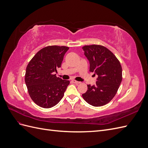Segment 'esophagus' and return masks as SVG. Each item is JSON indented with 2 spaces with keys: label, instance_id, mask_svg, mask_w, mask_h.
Wrapping results in <instances>:
<instances>
[{
  "label": "esophagus",
  "instance_id": "34e87169",
  "mask_svg": "<svg viewBox=\"0 0 148 148\" xmlns=\"http://www.w3.org/2000/svg\"><path fill=\"white\" fill-rule=\"evenodd\" d=\"M72 82H73V83H75V84H79L80 83H81V82H77V81H75V80H73V81H72Z\"/></svg>",
  "mask_w": 148,
  "mask_h": 148
}]
</instances>
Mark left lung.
<instances>
[{
    "label": "left lung",
    "instance_id": "obj_1",
    "mask_svg": "<svg viewBox=\"0 0 148 148\" xmlns=\"http://www.w3.org/2000/svg\"><path fill=\"white\" fill-rule=\"evenodd\" d=\"M82 49L89 61V71L98 75L96 84H88V90L82 96L92 106H104L118 91L122 80V66L114 53L104 46L92 44Z\"/></svg>",
    "mask_w": 148,
    "mask_h": 148
}]
</instances>
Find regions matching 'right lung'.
<instances>
[{
	"instance_id": "obj_1",
	"label": "right lung",
	"mask_w": 148,
	"mask_h": 148,
	"mask_svg": "<svg viewBox=\"0 0 148 148\" xmlns=\"http://www.w3.org/2000/svg\"><path fill=\"white\" fill-rule=\"evenodd\" d=\"M69 47L49 46L39 51L26 66L25 81L31 99L42 108H51L60 102L70 82L53 72L61 66Z\"/></svg>"
}]
</instances>
